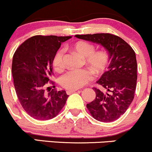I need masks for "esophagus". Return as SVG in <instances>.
Instances as JSON below:
<instances>
[{"label": "esophagus", "instance_id": "34e87169", "mask_svg": "<svg viewBox=\"0 0 152 152\" xmlns=\"http://www.w3.org/2000/svg\"><path fill=\"white\" fill-rule=\"evenodd\" d=\"M76 91H78V89H68L66 91V94H71L72 93H74V92Z\"/></svg>", "mask_w": 152, "mask_h": 152}]
</instances>
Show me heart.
<instances>
[{"mask_svg": "<svg viewBox=\"0 0 152 152\" xmlns=\"http://www.w3.org/2000/svg\"><path fill=\"white\" fill-rule=\"evenodd\" d=\"M74 48L78 54L85 58L88 65L95 73H100L104 70L109 62V54L104 50L95 51L94 45L86 42L78 41L74 45ZM64 50L60 48L56 52L53 58V66L56 71L64 69ZM93 74L88 69L69 70L62 75L60 78L61 84L68 89H78L87 84L93 79Z\"/></svg>", "mask_w": 152, "mask_h": 152, "instance_id": "obj_1", "label": "heart"}]
</instances>
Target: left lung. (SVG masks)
<instances>
[{
    "label": "left lung",
    "mask_w": 152,
    "mask_h": 152,
    "mask_svg": "<svg viewBox=\"0 0 152 152\" xmlns=\"http://www.w3.org/2000/svg\"><path fill=\"white\" fill-rule=\"evenodd\" d=\"M76 38L102 45L108 50L109 65L96 83L106 92L93 88L96 98L86 107L96 120L118 119L132 104L137 87V63L133 48L124 40L110 34L76 35Z\"/></svg>",
    "instance_id": "obj_1"
}]
</instances>
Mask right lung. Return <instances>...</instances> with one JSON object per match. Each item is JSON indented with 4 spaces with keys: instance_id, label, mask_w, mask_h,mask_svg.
<instances>
[{
    "instance_id": "add662e5",
    "label": "right lung",
    "mask_w": 152,
    "mask_h": 152,
    "mask_svg": "<svg viewBox=\"0 0 152 152\" xmlns=\"http://www.w3.org/2000/svg\"><path fill=\"white\" fill-rule=\"evenodd\" d=\"M71 36H35L15 50L12 62L13 83L19 102L28 114L37 120L51 119L59 114L69 95L51 89L54 54ZM54 87V86H53Z\"/></svg>"
}]
</instances>
